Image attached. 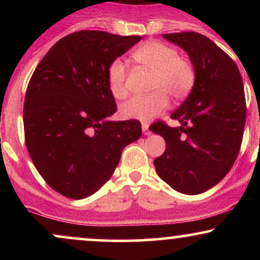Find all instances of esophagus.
Returning <instances> with one entry per match:
<instances>
[{
	"instance_id": "obj_1",
	"label": "esophagus",
	"mask_w": 260,
	"mask_h": 260,
	"mask_svg": "<svg viewBox=\"0 0 260 260\" xmlns=\"http://www.w3.org/2000/svg\"><path fill=\"white\" fill-rule=\"evenodd\" d=\"M142 129H143V133H144L145 136H149V134L151 133L150 131H149V124L148 123H143L142 124Z\"/></svg>"
}]
</instances>
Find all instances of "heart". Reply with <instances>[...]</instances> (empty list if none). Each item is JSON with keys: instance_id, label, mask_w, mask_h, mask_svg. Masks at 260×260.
Here are the masks:
<instances>
[{"instance_id": "1", "label": "heart", "mask_w": 260, "mask_h": 260, "mask_svg": "<svg viewBox=\"0 0 260 260\" xmlns=\"http://www.w3.org/2000/svg\"><path fill=\"white\" fill-rule=\"evenodd\" d=\"M132 58L140 67L153 72L145 96H133L121 105L122 117L129 120L150 121L169 106V98L183 100L189 95L196 82L192 62L178 56L176 47L161 41H147L132 52ZM127 70L121 59L111 62L107 70L110 91L116 99L127 95Z\"/></svg>"}]
</instances>
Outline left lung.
Masks as SVG:
<instances>
[{"mask_svg": "<svg viewBox=\"0 0 260 260\" xmlns=\"http://www.w3.org/2000/svg\"><path fill=\"white\" fill-rule=\"evenodd\" d=\"M162 37L188 53L196 82L171 115L180 127L162 121L149 127L168 145L154 165L161 180L177 192L199 194L228 175L240 153L246 123L242 77L234 59L204 35L182 31Z\"/></svg>", "mask_w": 260, "mask_h": 260, "instance_id": "left-lung-1", "label": "left lung"}]
</instances>
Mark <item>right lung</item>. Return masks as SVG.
Listing matches in <instances>:
<instances>
[{
    "label": "right lung",
    "mask_w": 260,
    "mask_h": 260,
    "mask_svg": "<svg viewBox=\"0 0 260 260\" xmlns=\"http://www.w3.org/2000/svg\"><path fill=\"white\" fill-rule=\"evenodd\" d=\"M140 39L76 31L35 68L23 110L25 144L39 174L59 194H94L110 180L124 147L142 136L138 120H106L117 110L109 66Z\"/></svg>",
    "instance_id": "right-lung-1"
}]
</instances>
